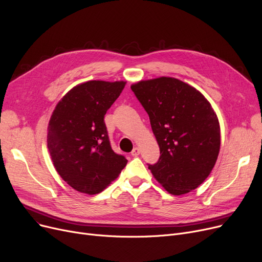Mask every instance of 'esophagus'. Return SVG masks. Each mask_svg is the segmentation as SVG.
I'll list each match as a JSON object with an SVG mask.
<instances>
[{
	"label": "esophagus",
	"mask_w": 262,
	"mask_h": 262,
	"mask_svg": "<svg viewBox=\"0 0 262 262\" xmlns=\"http://www.w3.org/2000/svg\"><path fill=\"white\" fill-rule=\"evenodd\" d=\"M140 154V149L139 147H134V149L132 150V156H138Z\"/></svg>",
	"instance_id": "obj_1"
}]
</instances>
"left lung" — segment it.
Returning a JSON list of instances; mask_svg holds the SVG:
<instances>
[{
    "label": "left lung",
    "mask_w": 262,
    "mask_h": 262,
    "mask_svg": "<svg viewBox=\"0 0 262 262\" xmlns=\"http://www.w3.org/2000/svg\"><path fill=\"white\" fill-rule=\"evenodd\" d=\"M149 117L160 157L147 164L169 193L198 188L213 169L221 136L210 103L195 88L172 78L141 80L132 87Z\"/></svg>",
    "instance_id": "8db88e82"
}]
</instances>
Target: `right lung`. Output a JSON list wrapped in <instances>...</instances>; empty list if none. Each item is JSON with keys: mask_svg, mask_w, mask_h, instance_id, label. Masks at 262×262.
I'll use <instances>...</instances> for the list:
<instances>
[{"mask_svg": "<svg viewBox=\"0 0 262 262\" xmlns=\"http://www.w3.org/2000/svg\"><path fill=\"white\" fill-rule=\"evenodd\" d=\"M125 84H80L63 96L50 119L48 148L54 167L68 185L82 193H100L127 163L112 148L104 122Z\"/></svg>", "mask_w": 262, "mask_h": 262, "instance_id": "add662e5", "label": "right lung"}]
</instances>
